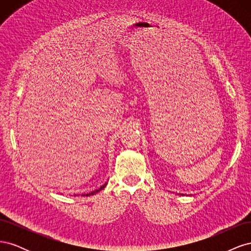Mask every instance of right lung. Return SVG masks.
Instances as JSON below:
<instances>
[{"label":"right lung","mask_w":251,"mask_h":251,"mask_svg":"<svg viewBox=\"0 0 251 251\" xmlns=\"http://www.w3.org/2000/svg\"><path fill=\"white\" fill-rule=\"evenodd\" d=\"M105 185H107V184H103L100 188H98V189H96V191H93V192H91V193H89V194H87V195H85V194H83L82 196H91V195H93V194H96V193H98V192H100V191H101V189L102 188H104V186Z\"/></svg>","instance_id":"right-lung-1"}]
</instances>
